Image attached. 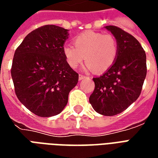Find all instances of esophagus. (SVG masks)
Wrapping results in <instances>:
<instances>
[{
	"instance_id": "esophagus-1",
	"label": "esophagus",
	"mask_w": 158,
	"mask_h": 158,
	"mask_svg": "<svg viewBox=\"0 0 158 158\" xmlns=\"http://www.w3.org/2000/svg\"><path fill=\"white\" fill-rule=\"evenodd\" d=\"M85 78H86V76L83 75V74H79V80H82V79H85Z\"/></svg>"
}]
</instances>
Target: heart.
Listing matches in <instances>:
<instances>
[{
  "label": "heart",
  "mask_w": 158,
  "mask_h": 158,
  "mask_svg": "<svg viewBox=\"0 0 158 158\" xmlns=\"http://www.w3.org/2000/svg\"><path fill=\"white\" fill-rule=\"evenodd\" d=\"M73 45H67L62 49L66 61L73 69L81 65L85 58L88 62L85 69L104 73L114 64L118 55V41L110 34L86 31L75 36Z\"/></svg>",
  "instance_id": "1"
}]
</instances>
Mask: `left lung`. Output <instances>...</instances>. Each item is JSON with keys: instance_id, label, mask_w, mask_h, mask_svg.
I'll use <instances>...</instances> for the list:
<instances>
[{"instance_id": "left-lung-1", "label": "left lung", "mask_w": 158, "mask_h": 158, "mask_svg": "<svg viewBox=\"0 0 158 158\" xmlns=\"http://www.w3.org/2000/svg\"><path fill=\"white\" fill-rule=\"evenodd\" d=\"M116 38L118 55L105 73L94 78L89 103L104 116H114L138 99L146 76V56L139 42L117 26H106Z\"/></svg>"}]
</instances>
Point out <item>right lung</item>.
I'll return each mask as SVG.
<instances>
[{"label": "right lung", "instance_id": "obj_1", "mask_svg": "<svg viewBox=\"0 0 158 158\" xmlns=\"http://www.w3.org/2000/svg\"><path fill=\"white\" fill-rule=\"evenodd\" d=\"M68 29L44 25L33 30L16 49L11 75L18 99L40 117L62 112L79 73L71 69L63 56Z\"/></svg>", "mask_w": 158, "mask_h": 158}]
</instances>
